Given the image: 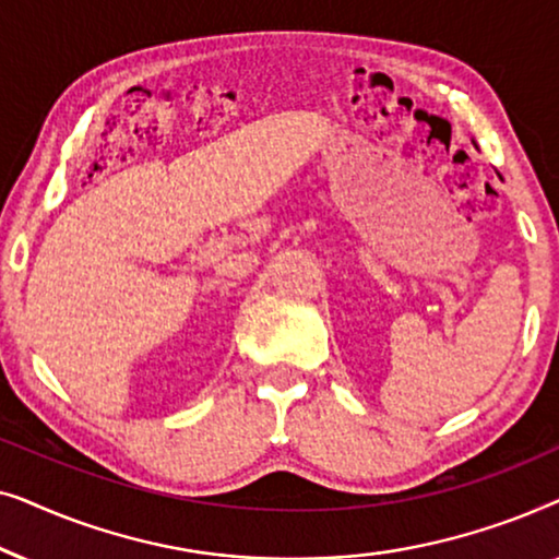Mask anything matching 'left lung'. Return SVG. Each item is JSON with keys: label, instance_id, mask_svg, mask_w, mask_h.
I'll use <instances>...</instances> for the list:
<instances>
[{"label": "left lung", "instance_id": "left-lung-1", "mask_svg": "<svg viewBox=\"0 0 559 559\" xmlns=\"http://www.w3.org/2000/svg\"><path fill=\"white\" fill-rule=\"evenodd\" d=\"M473 144H476V142H473ZM476 147H478V144H476Z\"/></svg>", "mask_w": 559, "mask_h": 559}]
</instances>
